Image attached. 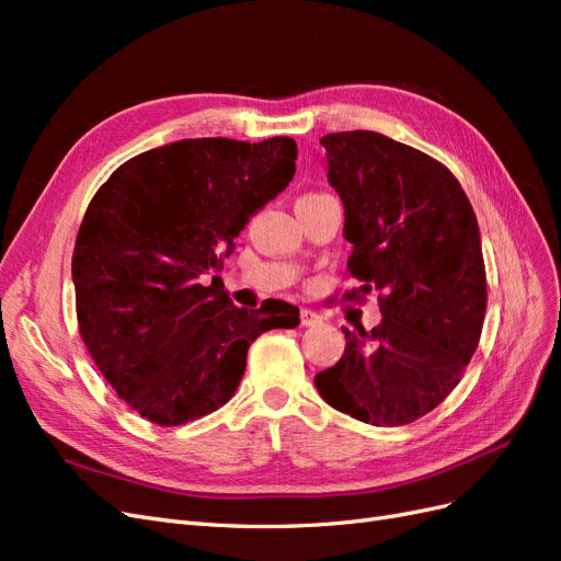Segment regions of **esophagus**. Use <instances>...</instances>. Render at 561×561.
<instances>
[{
  "label": "esophagus",
  "mask_w": 561,
  "mask_h": 561,
  "mask_svg": "<svg viewBox=\"0 0 561 561\" xmlns=\"http://www.w3.org/2000/svg\"><path fill=\"white\" fill-rule=\"evenodd\" d=\"M299 320H301L304 328H316V325H320V322H322V318L316 311H311V309H301Z\"/></svg>",
  "instance_id": "1"
}]
</instances>
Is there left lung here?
I'll use <instances>...</instances> for the list:
<instances>
[{"label": "left lung", "instance_id": "obj_1", "mask_svg": "<svg viewBox=\"0 0 561 561\" xmlns=\"http://www.w3.org/2000/svg\"><path fill=\"white\" fill-rule=\"evenodd\" d=\"M328 182L344 203L348 271L379 293L381 322L346 334L342 360L316 375L320 398L371 426L428 414L478 348L486 276L478 217L458 180L423 151L375 130L330 133ZM351 299V295H348Z\"/></svg>", "mask_w": 561, "mask_h": 561}]
</instances>
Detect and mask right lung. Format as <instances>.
<instances>
[{
  "label": "right lung",
  "mask_w": 561,
  "mask_h": 561,
  "mask_svg": "<svg viewBox=\"0 0 561 561\" xmlns=\"http://www.w3.org/2000/svg\"><path fill=\"white\" fill-rule=\"evenodd\" d=\"M293 138H196L128 159L100 186L72 254L83 344L118 398L159 426L219 410L239 388L250 344L297 328L271 299L233 307L213 276L248 219L295 175Z\"/></svg>",
  "instance_id": "1"
}]
</instances>
